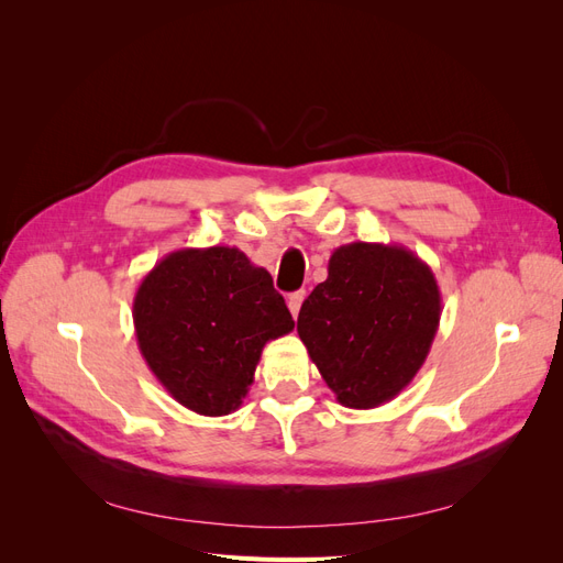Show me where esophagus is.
<instances>
[{
  "label": "esophagus",
  "mask_w": 563,
  "mask_h": 563,
  "mask_svg": "<svg viewBox=\"0 0 563 563\" xmlns=\"http://www.w3.org/2000/svg\"><path fill=\"white\" fill-rule=\"evenodd\" d=\"M302 300H305V291H296V294L288 296V300H286L288 310H291L294 319H296V317H298V312H300V305H302Z\"/></svg>",
  "instance_id": "esophagus-1"
}]
</instances>
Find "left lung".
<instances>
[{"instance_id":"left-lung-1","label":"left lung","mask_w":563,"mask_h":563,"mask_svg":"<svg viewBox=\"0 0 563 563\" xmlns=\"http://www.w3.org/2000/svg\"><path fill=\"white\" fill-rule=\"evenodd\" d=\"M441 319L430 265L399 244L338 246L298 314V335L338 404L395 399L428 360Z\"/></svg>"}]
</instances>
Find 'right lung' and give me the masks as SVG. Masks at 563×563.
Instances as JSON below:
<instances>
[{
  "mask_svg": "<svg viewBox=\"0 0 563 563\" xmlns=\"http://www.w3.org/2000/svg\"><path fill=\"white\" fill-rule=\"evenodd\" d=\"M145 364L180 406L228 416L249 395L269 340L296 321L265 267L234 246L178 249L152 267L133 298Z\"/></svg>",
  "mask_w": 563,
  "mask_h": 563,
  "instance_id": "add662e5",
  "label": "right lung"
}]
</instances>
